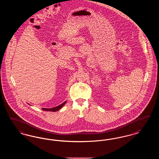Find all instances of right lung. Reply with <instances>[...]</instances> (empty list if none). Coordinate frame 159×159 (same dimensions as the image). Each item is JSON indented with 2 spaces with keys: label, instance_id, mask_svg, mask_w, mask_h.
<instances>
[{
  "label": "right lung",
  "instance_id": "right-lung-1",
  "mask_svg": "<svg viewBox=\"0 0 159 159\" xmlns=\"http://www.w3.org/2000/svg\"><path fill=\"white\" fill-rule=\"evenodd\" d=\"M66 101L64 102L62 104H60V106H57V107H53V108H42V110H43V111H58V110H60L61 108L63 106H64V105L66 104Z\"/></svg>",
  "mask_w": 159,
  "mask_h": 159
}]
</instances>
